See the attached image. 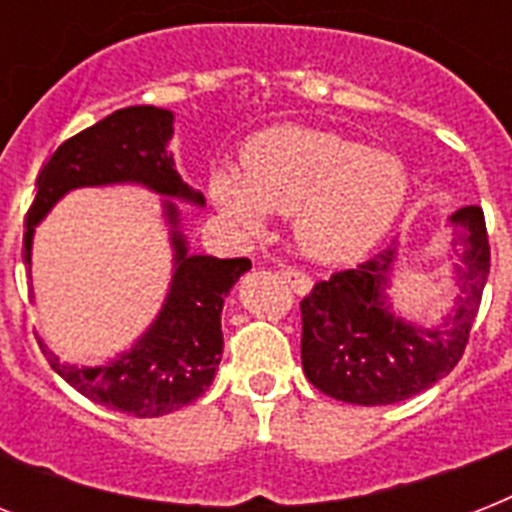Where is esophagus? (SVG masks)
I'll return each instance as SVG.
<instances>
[{
	"label": "esophagus",
	"instance_id": "34e87169",
	"mask_svg": "<svg viewBox=\"0 0 512 512\" xmlns=\"http://www.w3.org/2000/svg\"><path fill=\"white\" fill-rule=\"evenodd\" d=\"M279 276L284 279V284H289V289L295 292V295H308L313 287V281L305 276L303 271H297V268H281Z\"/></svg>",
	"mask_w": 512,
	"mask_h": 512
}]
</instances>
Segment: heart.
<instances>
[{"label":"heart","instance_id":"b5f03b06","mask_svg":"<svg viewBox=\"0 0 512 512\" xmlns=\"http://www.w3.org/2000/svg\"><path fill=\"white\" fill-rule=\"evenodd\" d=\"M241 162L244 175H209L215 207L247 231H263L271 212L297 215V241L321 263H353L377 247L409 191L398 156L308 127L260 132Z\"/></svg>","mask_w":512,"mask_h":512}]
</instances>
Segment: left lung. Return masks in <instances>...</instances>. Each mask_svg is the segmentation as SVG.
Returning <instances> with one entry per match:
<instances>
[{"label": "left lung", "mask_w": 512, "mask_h": 512, "mask_svg": "<svg viewBox=\"0 0 512 512\" xmlns=\"http://www.w3.org/2000/svg\"><path fill=\"white\" fill-rule=\"evenodd\" d=\"M452 225L462 295L441 327H414L388 311L382 292L396 265V241L356 268L332 273L303 297L300 356L305 377L321 393L361 406L396 404L428 390L457 366L481 305L492 252L484 209H457Z\"/></svg>", "instance_id": "1"}]
</instances>
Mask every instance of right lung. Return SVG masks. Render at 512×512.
Listing matches in <instances>:
<instances>
[{
	"instance_id": "right-lung-1",
	"label": "right lung",
	"mask_w": 512,
	"mask_h": 512,
	"mask_svg": "<svg viewBox=\"0 0 512 512\" xmlns=\"http://www.w3.org/2000/svg\"><path fill=\"white\" fill-rule=\"evenodd\" d=\"M172 114L156 106L119 108L66 143L36 177L34 204L26 215L23 263L31 265L34 225L63 193L84 185L140 183L162 196L204 204V196L180 180L167 151ZM164 217L172 225L175 276L159 319L135 348L103 366H71L42 345L50 366L95 404L132 417H162L191 404L212 385L223 353L220 313L223 300L241 273L252 268L247 257L188 255L180 217L164 199Z\"/></svg>"
}]
</instances>
